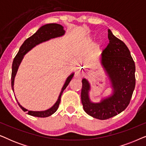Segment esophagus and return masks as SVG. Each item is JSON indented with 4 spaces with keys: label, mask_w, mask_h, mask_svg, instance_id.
Here are the masks:
<instances>
[{
    "label": "esophagus",
    "mask_w": 146,
    "mask_h": 146,
    "mask_svg": "<svg viewBox=\"0 0 146 146\" xmlns=\"http://www.w3.org/2000/svg\"><path fill=\"white\" fill-rule=\"evenodd\" d=\"M84 76V72L81 70H77L75 72V77L76 78H82V76Z\"/></svg>",
    "instance_id": "34e87169"
}]
</instances>
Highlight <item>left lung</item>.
Segmentation results:
<instances>
[{"label": "left lung", "mask_w": 146, "mask_h": 146, "mask_svg": "<svg viewBox=\"0 0 146 146\" xmlns=\"http://www.w3.org/2000/svg\"><path fill=\"white\" fill-rule=\"evenodd\" d=\"M109 44L102 51L101 64L107 72L113 94L100 103H92L88 97L90 84L86 80L82 81L81 100L88 114L99 119H107L121 113L127 107L135 85L134 61L125 43L108 30Z\"/></svg>", "instance_id": "8db88e82"}]
</instances>
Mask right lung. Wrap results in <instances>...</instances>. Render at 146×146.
I'll use <instances>...</instances> for the list:
<instances>
[{
  "instance_id": "obj_1",
  "label": "right lung",
  "mask_w": 146,
  "mask_h": 146,
  "mask_svg": "<svg viewBox=\"0 0 146 146\" xmlns=\"http://www.w3.org/2000/svg\"><path fill=\"white\" fill-rule=\"evenodd\" d=\"M65 31L64 30V27L58 24H48V25H45L42 26V27L40 28L38 30L36 33L34 34L33 36L29 37L24 42V43L22 44V46L20 48L19 51L18 52L17 54L14 58L13 62V66H12V74H11V86L13 90H14V80H15V77L16 74H17V70L19 68V66L21 64L22 60L23 58L24 55L27 54L30 50H31L33 47H35L36 45L42 42L48 40L50 38H53L59 37L64 35ZM74 76V74L68 77V78L66 81V82L64 85V86L62 88L61 92L60 94V96L58 97V99L55 104L53 106L47 110L45 111H29L23 108L22 106L20 105L19 104V106L24 111H27L28 114L33 115V116L39 117H48L52 114H53L56 111L58 108L59 104L60 103V99L61 96L62 94L63 91L66 89L67 86L68 85L70 82L71 81L72 78Z\"/></svg>"
}]
</instances>
